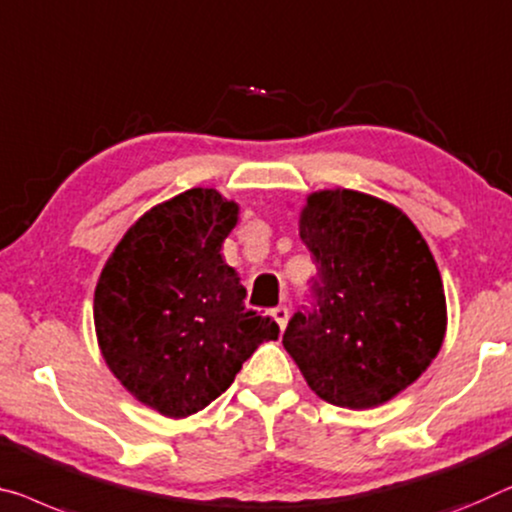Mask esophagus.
I'll use <instances>...</instances> for the list:
<instances>
[{"label":"esophagus","mask_w":512,"mask_h":512,"mask_svg":"<svg viewBox=\"0 0 512 512\" xmlns=\"http://www.w3.org/2000/svg\"><path fill=\"white\" fill-rule=\"evenodd\" d=\"M272 318L277 320V325L281 329H286V322H288V309H286V306H277V309H272Z\"/></svg>","instance_id":"34e87169"}]
</instances>
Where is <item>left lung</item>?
Returning <instances> with one entry per match:
<instances>
[{
  "mask_svg": "<svg viewBox=\"0 0 512 512\" xmlns=\"http://www.w3.org/2000/svg\"><path fill=\"white\" fill-rule=\"evenodd\" d=\"M300 238L318 274L283 348L327 403L368 410L426 373L446 334V295L428 242L403 210L357 190L306 196Z\"/></svg>",
  "mask_w": 512,
  "mask_h": 512,
  "instance_id": "8db88e82",
  "label": "left lung"
}]
</instances>
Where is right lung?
Masks as SVG:
<instances>
[{
	"label": "right lung",
	"instance_id": "add662e5",
	"mask_svg": "<svg viewBox=\"0 0 512 512\" xmlns=\"http://www.w3.org/2000/svg\"><path fill=\"white\" fill-rule=\"evenodd\" d=\"M238 203L192 187L130 226L102 267L93 322L125 389L169 419H185L231 387L242 364L279 325L249 311L222 245Z\"/></svg>",
	"mask_w": 512,
	"mask_h": 512
}]
</instances>
